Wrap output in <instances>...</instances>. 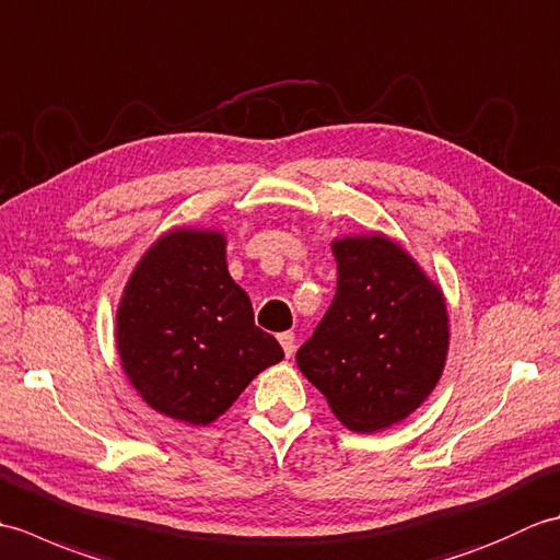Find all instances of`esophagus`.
<instances>
[{"instance_id":"esophagus-1","label":"esophagus","mask_w":560,"mask_h":560,"mask_svg":"<svg viewBox=\"0 0 560 560\" xmlns=\"http://www.w3.org/2000/svg\"><path fill=\"white\" fill-rule=\"evenodd\" d=\"M279 343L283 347V353H287V359H291V355L295 353V335H293V331H281Z\"/></svg>"}]
</instances>
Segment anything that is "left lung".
Masks as SVG:
<instances>
[{
    "label": "left lung",
    "mask_w": 560,
    "mask_h": 560,
    "mask_svg": "<svg viewBox=\"0 0 560 560\" xmlns=\"http://www.w3.org/2000/svg\"><path fill=\"white\" fill-rule=\"evenodd\" d=\"M331 253L335 301L295 361L343 425L373 433L407 419L438 385L447 307L443 291L385 235L341 237Z\"/></svg>",
    "instance_id": "left-lung-1"
}]
</instances>
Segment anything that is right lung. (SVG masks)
Wrapping results in <instances>:
<instances>
[{"instance_id": "right-lung-1", "label": "right lung", "mask_w": 560, "mask_h": 560, "mask_svg": "<svg viewBox=\"0 0 560 560\" xmlns=\"http://www.w3.org/2000/svg\"><path fill=\"white\" fill-rule=\"evenodd\" d=\"M117 351L151 409L207 425L283 359L231 279L225 237L177 229L139 259L117 307Z\"/></svg>"}]
</instances>
